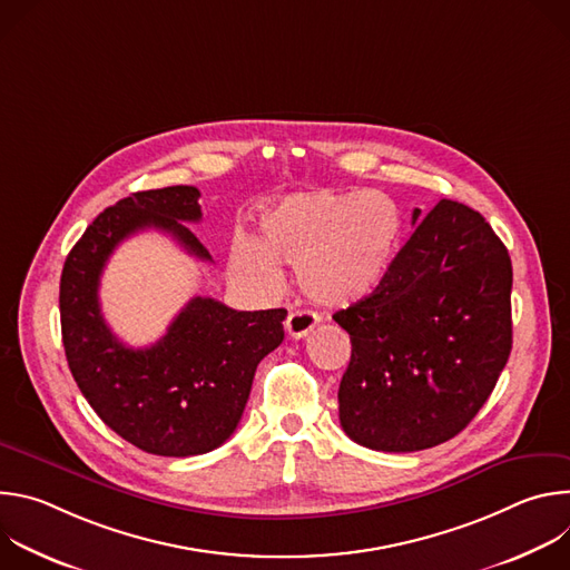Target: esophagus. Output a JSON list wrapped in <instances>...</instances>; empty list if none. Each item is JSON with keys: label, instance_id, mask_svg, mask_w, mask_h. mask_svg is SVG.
I'll return each instance as SVG.
<instances>
[{"label": "esophagus", "instance_id": "obj_1", "mask_svg": "<svg viewBox=\"0 0 570 570\" xmlns=\"http://www.w3.org/2000/svg\"><path fill=\"white\" fill-rule=\"evenodd\" d=\"M315 324H317V315H313L308 311H291L284 322V330L291 338L299 341L315 327Z\"/></svg>", "mask_w": 570, "mask_h": 570}]
</instances>
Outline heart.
Segmentation results:
<instances>
[{
	"instance_id": "1",
	"label": "heart",
	"mask_w": 570,
	"mask_h": 570,
	"mask_svg": "<svg viewBox=\"0 0 570 570\" xmlns=\"http://www.w3.org/2000/svg\"><path fill=\"white\" fill-rule=\"evenodd\" d=\"M401 232L399 205L379 189L299 191L264 212L257 240H234L229 266L238 279L262 288L279 284L277 264L291 266L311 302L345 308L383 286Z\"/></svg>"
}]
</instances>
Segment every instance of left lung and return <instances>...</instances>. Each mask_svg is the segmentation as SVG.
Segmentation results:
<instances>
[{"mask_svg": "<svg viewBox=\"0 0 570 570\" xmlns=\"http://www.w3.org/2000/svg\"><path fill=\"white\" fill-rule=\"evenodd\" d=\"M510 295L512 262L492 225L440 200L383 286L334 313L352 341L343 431L374 451L411 453L466 429L512 352Z\"/></svg>", "mask_w": 570, "mask_h": 570, "instance_id": "obj_1", "label": "left lung"}]
</instances>
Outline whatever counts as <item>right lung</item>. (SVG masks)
I'll use <instances>...</instances> for the list:
<instances>
[{"instance_id": "right-lung-1", "label": "right lung", "mask_w": 570, "mask_h": 570, "mask_svg": "<svg viewBox=\"0 0 570 570\" xmlns=\"http://www.w3.org/2000/svg\"><path fill=\"white\" fill-rule=\"evenodd\" d=\"M198 198L187 185L126 196L78 238L60 277L62 345L76 385L119 438L167 458L218 449L240 422L259 361L284 341L286 308L234 311L214 297H194L146 350L110 332L99 282L124 238L161 229L189 255L212 262L183 225L200 220Z\"/></svg>"}]
</instances>
